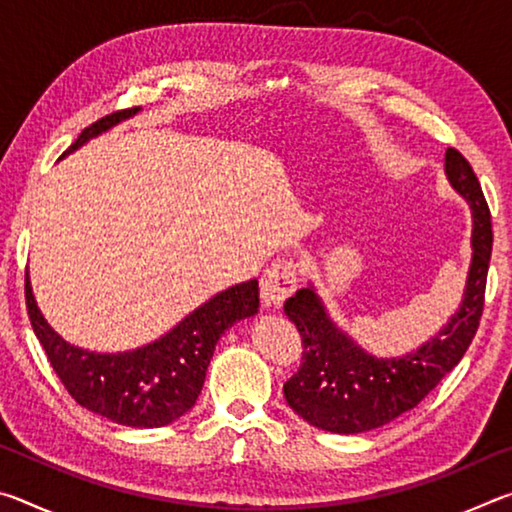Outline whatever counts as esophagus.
<instances>
[{"mask_svg":"<svg viewBox=\"0 0 512 512\" xmlns=\"http://www.w3.org/2000/svg\"><path fill=\"white\" fill-rule=\"evenodd\" d=\"M298 282V264L293 259H277L262 275V300L266 307H280Z\"/></svg>","mask_w":512,"mask_h":512,"instance_id":"1","label":"esophagus"}]
</instances>
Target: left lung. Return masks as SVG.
<instances>
[{"instance_id": "left-lung-1", "label": "left lung", "mask_w": 512, "mask_h": 512, "mask_svg": "<svg viewBox=\"0 0 512 512\" xmlns=\"http://www.w3.org/2000/svg\"><path fill=\"white\" fill-rule=\"evenodd\" d=\"M445 173L472 210V264L461 307L427 343L402 357L379 359L329 318L311 284L284 302V311L302 336L300 370L284 384V397L314 427L363 433L388 424L418 406L470 348L483 314L492 223L479 178L456 149L445 153Z\"/></svg>"}]
</instances>
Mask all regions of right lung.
I'll return each mask as SVG.
<instances>
[{
  "mask_svg": "<svg viewBox=\"0 0 512 512\" xmlns=\"http://www.w3.org/2000/svg\"><path fill=\"white\" fill-rule=\"evenodd\" d=\"M137 112L140 108H128L94 121L63 158ZM24 296L33 332L67 393L92 413L140 429L164 427L192 409L223 332L255 316L259 307L257 280L241 282L203 302L158 341L131 352L101 354L69 345L49 327L33 298L29 273Z\"/></svg>",
  "mask_w": 512,
  "mask_h": 512,
  "instance_id": "obj_1",
  "label": "right lung"
}]
</instances>
